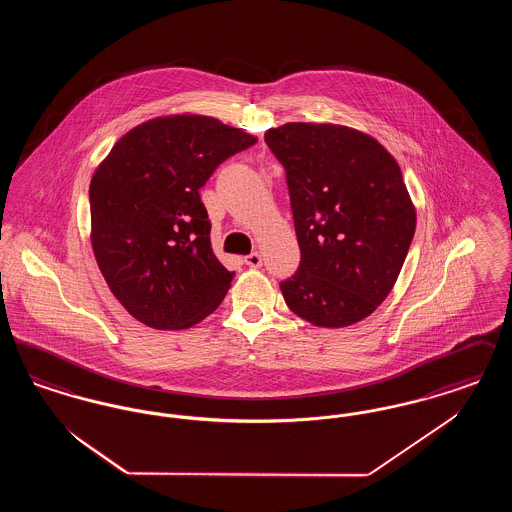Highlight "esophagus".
<instances>
[{
	"label": "esophagus",
	"mask_w": 512,
	"mask_h": 512,
	"mask_svg": "<svg viewBox=\"0 0 512 512\" xmlns=\"http://www.w3.org/2000/svg\"><path fill=\"white\" fill-rule=\"evenodd\" d=\"M245 265L251 268L261 267V265H263V257H261V253H257V251L249 253V255L245 257Z\"/></svg>",
	"instance_id": "34e87169"
}]
</instances>
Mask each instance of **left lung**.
Segmentation results:
<instances>
[{
    "instance_id": "8db88e82",
    "label": "left lung",
    "mask_w": 512,
    "mask_h": 512,
    "mask_svg": "<svg viewBox=\"0 0 512 512\" xmlns=\"http://www.w3.org/2000/svg\"><path fill=\"white\" fill-rule=\"evenodd\" d=\"M265 142L286 169L301 263L280 284L286 305L320 328L372 315L390 295L416 209L390 151L341 124L288 122Z\"/></svg>"
}]
</instances>
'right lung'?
<instances>
[{"label": "right lung", "mask_w": 512, "mask_h": 512, "mask_svg": "<svg viewBox=\"0 0 512 512\" xmlns=\"http://www.w3.org/2000/svg\"><path fill=\"white\" fill-rule=\"evenodd\" d=\"M257 142L207 115H167L128 130L90 182V240L122 307L155 330L209 317L234 272L211 247L199 188L224 159Z\"/></svg>", "instance_id": "add662e5"}]
</instances>
